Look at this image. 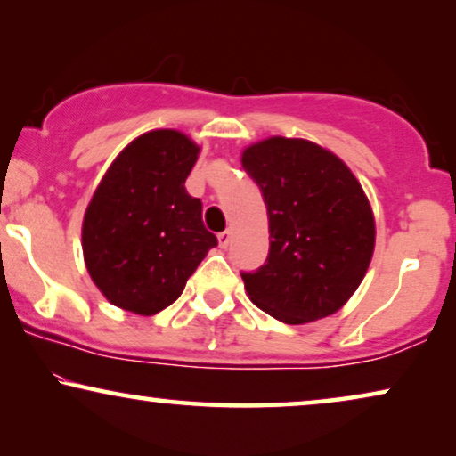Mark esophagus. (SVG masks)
Masks as SVG:
<instances>
[{"mask_svg":"<svg viewBox=\"0 0 456 456\" xmlns=\"http://www.w3.org/2000/svg\"><path fill=\"white\" fill-rule=\"evenodd\" d=\"M230 239H232V234H230L228 230H224V232L217 234V242H220L222 248H226L230 245Z\"/></svg>","mask_w":456,"mask_h":456,"instance_id":"obj_1","label":"esophagus"}]
</instances>
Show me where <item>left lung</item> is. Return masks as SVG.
<instances>
[{"label":"left lung","instance_id":"1","mask_svg":"<svg viewBox=\"0 0 456 456\" xmlns=\"http://www.w3.org/2000/svg\"><path fill=\"white\" fill-rule=\"evenodd\" d=\"M240 159L264 195L272 239L265 265L240 273L248 298L290 326L336 314L376 247L363 186L338 155L307 139L270 136Z\"/></svg>","mask_w":456,"mask_h":456}]
</instances>
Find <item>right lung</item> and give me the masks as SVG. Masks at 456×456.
<instances>
[{
    "label": "right lung",
    "mask_w": 456,
    "mask_h": 456,
    "mask_svg": "<svg viewBox=\"0 0 456 456\" xmlns=\"http://www.w3.org/2000/svg\"><path fill=\"white\" fill-rule=\"evenodd\" d=\"M201 147L180 130L136 136L111 161L86 205V272L111 305L155 315L183 295L217 239L184 189Z\"/></svg>",
    "instance_id": "right-lung-1"
}]
</instances>
